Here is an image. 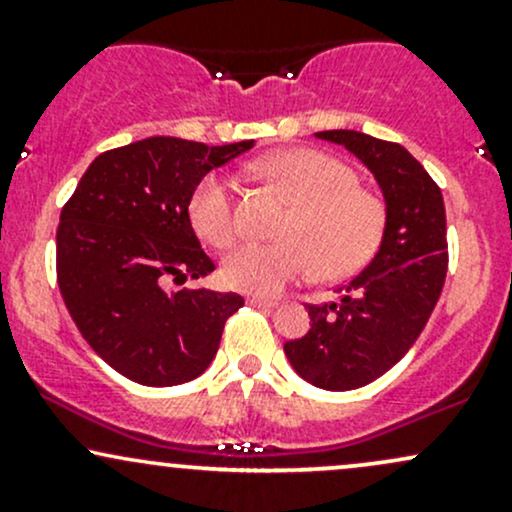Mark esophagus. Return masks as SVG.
Instances as JSON below:
<instances>
[{"mask_svg": "<svg viewBox=\"0 0 512 512\" xmlns=\"http://www.w3.org/2000/svg\"><path fill=\"white\" fill-rule=\"evenodd\" d=\"M248 305L250 308H274L276 301H272V298H262V296H250Z\"/></svg>", "mask_w": 512, "mask_h": 512, "instance_id": "esophagus-1", "label": "esophagus"}]
</instances>
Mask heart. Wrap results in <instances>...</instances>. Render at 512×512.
<instances>
[{
  "label": "heart",
  "instance_id": "heart-1",
  "mask_svg": "<svg viewBox=\"0 0 512 512\" xmlns=\"http://www.w3.org/2000/svg\"><path fill=\"white\" fill-rule=\"evenodd\" d=\"M255 170L286 192L293 211L281 226V243H245L223 260L221 274L231 289L274 296L313 269L322 279H346L380 250L387 204L358 185L349 163L317 149H286L262 158ZM187 214L211 248H231L240 236L236 190L221 175L197 182Z\"/></svg>",
  "mask_w": 512,
  "mask_h": 512
}]
</instances>
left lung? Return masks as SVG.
<instances>
[{
    "instance_id": "1",
    "label": "left lung",
    "mask_w": 512,
    "mask_h": 512,
    "mask_svg": "<svg viewBox=\"0 0 512 512\" xmlns=\"http://www.w3.org/2000/svg\"><path fill=\"white\" fill-rule=\"evenodd\" d=\"M373 170L387 202L378 255L342 286V301L305 303L310 330L284 344L310 385L356 390L387 373L424 332L448 274V226L436 180L402 144L354 129L317 132Z\"/></svg>"
}]
</instances>
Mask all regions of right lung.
<instances>
[{
	"label": "right lung",
	"mask_w": 512,
	"mask_h": 512,
	"mask_svg": "<svg viewBox=\"0 0 512 512\" xmlns=\"http://www.w3.org/2000/svg\"><path fill=\"white\" fill-rule=\"evenodd\" d=\"M255 142L207 146L151 137L88 166L57 226V284L74 325L117 373L149 387L190 383L209 368L238 293L185 289L214 272L187 204L211 168Z\"/></svg>",
	"instance_id": "add662e5"
}]
</instances>
